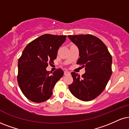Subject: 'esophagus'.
Returning a JSON list of instances; mask_svg holds the SVG:
<instances>
[{
  "instance_id": "esophagus-1",
  "label": "esophagus",
  "mask_w": 129,
  "mask_h": 129,
  "mask_svg": "<svg viewBox=\"0 0 129 129\" xmlns=\"http://www.w3.org/2000/svg\"><path fill=\"white\" fill-rule=\"evenodd\" d=\"M64 74L65 75H70V74H71V73H70L69 72H68V71H64Z\"/></svg>"
}]
</instances>
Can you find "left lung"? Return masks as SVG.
Wrapping results in <instances>:
<instances>
[{
    "label": "left lung",
    "mask_w": 129,
    "mask_h": 129,
    "mask_svg": "<svg viewBox=\"0 0 129 129\" xmlns=\"http://www.w3.org/2000/svg\"><path fill=\"white\" fill-rule=\"evenodd\" d=\"M77 46L79 58L77 64L85 67L81 77L72 72L73 83L69 88L75 97L82 101H90L102 93L112 75V56L101 39L91 35H69Z\"/></svg>",
    "instance_id": "left-lung-1"
}]
</instances>
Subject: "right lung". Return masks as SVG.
Segmentation results:
<instances>
[{
    "mask_svg": "<svg viewBox=\"0 0 129 129\" xmlns=\"http://www.w3.org/2000/svg\"><path fill=\"white\" fill-rule=\"evenodd\" d=\"M66 36L45 34L26 46L18 61L17 80L21 90L30 101L41 103L47 101L52 88L64 72L58 69L52 74L46 68L57 58L58 48Z\"/></svg>",
    "mask_w": 129,
    "mask_h": 129,
    "instance_id": "add662e5",
    "label": "right lung"
}]
</instances>
